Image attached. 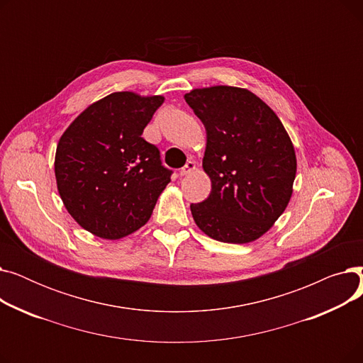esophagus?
I'll list each match as a JSON object with an SVG mask.
<instances>
[{"label":"esophagus","mask_w":363,"mask_h":363,"mask_svg":"<svg viewBox=\"0 0 363 363\" xmlns=\"http://www.w3.org/2000/svg\"><path fill=\"white\" fill-rule=\"evenodd\" d=\"M196 170V162H193V160H188L186 162V164L179 170V175L181 177H184V175H189L191 174V172H194Z\"/></svg>","instance_id":"34e87169"}]
</instances>
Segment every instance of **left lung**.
<instances>
[{"mask_svg": "<svg viewBox=\"0 0 363 363\" xmlns=\"http://www.w3.org/2000/svg\"><path fill=\"white\" fill-rule=\"evenodd\" d=\"M207 133L203 169L212 179L204 201L191 204L200 230L222 242L263 235L287 207L296 152L281 121L249 89L212 86L185 94Z\"/></svg>", "mask_w": 363, "mask_h": 363, "instance_id": "obj_1", "label": "left lung"}]
</instances>
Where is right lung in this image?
Listing matches in <instances>:
<instances>
[{"mask_svg":"<svg viewBox=\"0 0 363 363\" xmlns=\"http://www.w3.org/2000/svg\"><path fill=\"white\" fill-rule=\"evenodd\" d=\"M164 99L114 92L91 104L62 135L55 179L72 218L97 237H125L150 219L170 182L160 151L141 135Z\"/></svg>","mask_w":363,"mask_h":363,"instance_id":"1","label":"right lung"}]
</instances>
